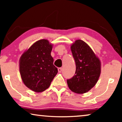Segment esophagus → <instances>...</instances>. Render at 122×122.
<instances>
[{
  "instance_id": "obj_1",
  "label": "esophagus",
  "mask_w": 122,
  "mask_h": 122,
  "mask_svg": "<svg viewBox=\"0 0 122 122\" xmlns=\"http://www.w3.org/2000/svg\"><path fill=\"white\" fill-rule=\"evenodd\" d=\"M58 72H59V73H61V71H62V68H58Z\"/></svg>"
}]
</instances>
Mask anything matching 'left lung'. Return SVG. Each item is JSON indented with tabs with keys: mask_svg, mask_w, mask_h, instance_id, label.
Segmentation results:
<instances>
[{
	"mask_svg": "<svg viewBox=\"0 0 122 122\" xmlns=\"http://www.w3.org/2000/svg\"><path fill=\"white\" fill-rule=\"evenodd\" d=\"M71 49L76 64L74 76L67 79L68 86L73 92L83 94L96 84L101 72V63L91 47L78 39L71 44Z\"/></svg>",
	"mask_w": 122,
	"mask_h": 122,
	"instance_id": "8db88e82",
	"label": "left lung"
}]
</instances>
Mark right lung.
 Listing matches in <instances>:
<instances>
[{"mask_svg":"<svg viewBox=\"0 0 122 122\" xmlns=\"http://www.w3.org/2000/svg\"><path fill=\"white\" fill-rule=\"evenodd\" d=\"M52 48L53 45L48 40H39L24 51L20 58L21 79L35 92H42L49 88L58 73L51 54Z\"/></svg>","mask_w":122,"mask_h":122,"instance_id":"obj_1","label":"right lung"}]
</instances>
